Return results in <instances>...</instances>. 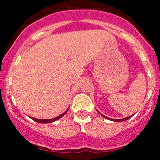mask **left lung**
<instances>
[{
	"mask_svg": "<svg viewBox=\"0 0 160 160\" xmlns=\"http://www.w3.org/2000/svg\"><path fill=\"white\" fill-rule=\"evenodd\" d=\"M98 113H99V112H98ZM133 115H134V114H133ZM133 115H132V116H129V117H126V118H123V119H120V120H116V119H111V118H109V117H105V116H104V115L102 114V117H104V118L108 119V120H111V121H114V122H122V121H126V120H128V119H129V118H131V117H132Z\"/></svg>",
	"mask_w": 160,
	"mask_h": 160,
	"instance_id": "obj_1",
	"label": "left lung"
}]
</instances>
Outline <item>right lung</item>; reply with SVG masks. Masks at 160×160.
Here are the masks:
<instances>
[{"label": "right lung", "instance_id": "right-lung-1", "mask_svg": "<svg viewBox=\"0 0 160 160\" xmlns=\"http://www.w3.org/2000/svg\"><path fill=\"white\" fill-rule=\"evenodd\" d=\"M68 108L67 111L64 112V113H62V114L58 116V117H55V118H53V119H43V120H42V119H36V118H34V117H30V118L32 119V120H33L36 121V122H40V123H49V122H55V121L58 120V119H60V118H61V117H63V116L65 115V113L68 112Z\"/></svg>", "mask_w": 160, "mask_h": 160}]
</instances>
